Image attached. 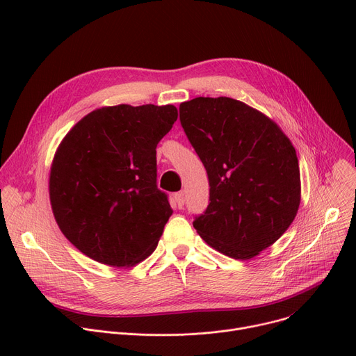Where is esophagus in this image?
<instances>
[{"instance_id": "obj_1", "label": "esophagus", "mask_w": 356, "mask_h": 356, "mask_svg": "<svg viewBox=\"0 0 356 356\" xmlns=\"http://www.w3.org/2000/svg\"><path fill=\"white\" fill-rule=\"evenodd\" d=\"M173 199H175V202H176V204H177V208H179V209H181V208L184 207V193H183V192L175 193Z\"/></svg>"}]
</instances>
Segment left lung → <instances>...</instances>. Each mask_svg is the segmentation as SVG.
Masks as SVG:
<instances>
[{
    "instance_id": "left-lung-1",
    "label": "left lung",
    "mask_w": 356,
    "mask_h": 356,
    "mask_svg": "<svg viewBox=\"0 0 356 356\" xmlns=\"http://www.w3.org/2000/svg\"><path fill=\"white\" fill-rule=\"evenodd\" d=\"M179 112L209 180V204L195 216V229L231 258L258 255L289 229L300 204L293 144L275 122L232 98L199 97Z\"/></svg>"
}]
</instances>
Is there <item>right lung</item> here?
Listing matches in <instances>:
<instances>
[{"label":"right lung","mask_w":356,"mask_h":356,"mask_svg":"<svg viewBox=\"0 0 356 356\" xmlns=\"http://www.w3.org/2000/svg\"><path fill=\"white\" fill-rule=\"evenodd\" d=\"M177 120L173 105L92 111L63 138L50 202L63 235L98 263L127 267L152 254L173 211L157 188L156 147Z\"/></svg>","instance_id":"1"}]
</instances>
